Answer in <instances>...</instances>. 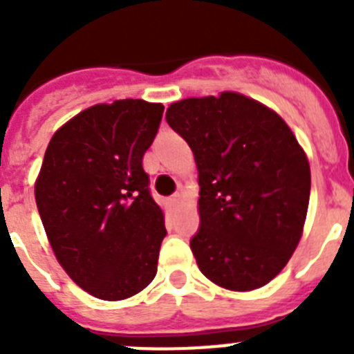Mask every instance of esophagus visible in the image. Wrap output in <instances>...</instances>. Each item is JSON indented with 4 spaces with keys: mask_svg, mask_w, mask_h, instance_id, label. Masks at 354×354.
<instances>
[{
    "mask_svg": "<svg viewBox=\"0 0 354 354\" xmlns=\"http://www.w3.org/2000/svg\"><path fill=\"white\" fill-rule=\"evenodd\" d=\"M179 202H180V195H179V193H175V195L170 196V204L171 205H177V204H179Z\"/></svg>",
    "mask_w": 354,
    "mask_h": 354,
    "instance_id": "esophagus-1",
    "label": "esophagus"
}]
</instances>
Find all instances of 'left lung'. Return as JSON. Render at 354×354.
<instances>
[{
  "label": "left lung",
  "instance_id": "8db88e82",
  "mask_svg": "<svg viewBox=\"0 0 354 354\" xmlns=\"http://www.w3.org/2000/svg\"><path fill=\"white\" fill-rule=\"evenodd\" d=\"M167 122L198 168L200 227L189 246L200 271L230 290L271 282L298 246L310 198V167L292 131L234 92L174 102Z\"/></svg>",
  "mask_w": 354,
  "mask_h": 354
}]
</instances>
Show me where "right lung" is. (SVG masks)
<instances>
[{
    "label": "right lung",
    "instance_id": "obj_1",
    "mask_svg": "<svg viewBox=\"0 0 354 354\" xmlns=\"http://www.w3.org/2000/svg\"><path fill=\"white\" fill-rule=\"evenodd\" d=\"M162 109L142 99L92 106L56 131L44 156L40 220L62 268L99 299L131 298L158 273L167 228L143 154Z\"/></svg>",
    "mask_w": 354,
    "mask_h": 354
}]
</instances>
